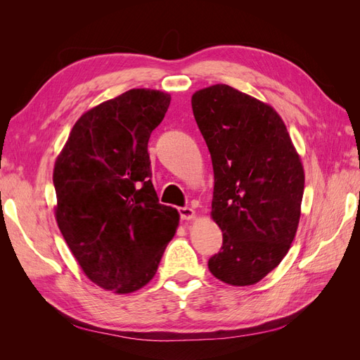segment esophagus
I'll use <instances>...</instances> for the list:
<instances>
[{"label": "esophagus", "mask_w": 360, "mask_h": 360, "mask_svg": "<svg viewBox=\"0 0 360 360\" xmlns=\"http://www.w3.org/2000/svg\"><path fill=\"white\" fill-rule=\"evenodd\" d=\"M179 213H180L181 219H184V221H191L195 217V210L191 209V207H180Z\"/></svg>", "instance_id": "obj_1"}]
</instances>
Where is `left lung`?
I'll list each match as a JSON object with an SVG mask.
<instances>
[{
	"label": "left lung",
	"instance_id": "left-lung-1",
	"mask_svg": "<svg viewBox=\"0 0 360 360\" xmlns=\"http://www.w3.org/2000/svg\"><path fill=\"white\" fill-rule=\"evenodd\" d=\"M192 111L212 156V217L222 230L209 270L225 284L254 285L281 263L296 236L304 188L300 158L274 108L230 85L195 93Z\"/></svg>",
	"mask_w": 360,
	"mask_h": 360
}]
</instances>
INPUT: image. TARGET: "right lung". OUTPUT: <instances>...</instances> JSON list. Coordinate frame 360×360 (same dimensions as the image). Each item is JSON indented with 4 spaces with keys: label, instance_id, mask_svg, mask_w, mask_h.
I'll return each instance as SVG.
<instances>
[{
    "label": "right lung",
    "instance_id": "obj_1",
    "mask_svg": "<svg viewBox=\"0 0 360 360\" xmlns=\"http://www.w3.org/2000/svg\"><path fill=\"white\" fill-rule=\"evenodd\" d=\"M171 96L134 89L86 111L53 167L60 231L84 274L118 294L153 279L179 226V212L159 204L148 139Z\"/></svg>",
    "mask_w": 360,
    "mask_h": 360
}]
</instances>
